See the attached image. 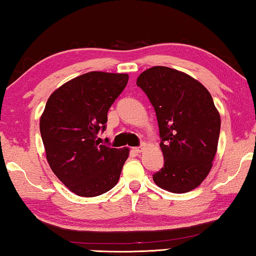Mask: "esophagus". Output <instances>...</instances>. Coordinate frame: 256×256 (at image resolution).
Returning <instances> with one entry per match:
<instances>
[{
	"label": "esophagus",
	"mask_w": 256,
	"mask_h": 256,
	"mask_svg": "<svg viewBox=\"0 0 256 256\" xmlns=\"http://www.w3.org/2000/svg\"><path fill=\"white\" fill-rule=\"evenodd\" d=\"M133 150H134V151H136V152H138H138H141V151H142V150H144V146H136V148H134Z\"/></svg>",
	"instance_id": "34e87169"
}]
</instances>
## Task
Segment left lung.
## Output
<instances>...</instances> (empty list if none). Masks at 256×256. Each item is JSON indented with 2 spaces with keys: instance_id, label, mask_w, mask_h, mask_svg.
Wrapping results in <instances>:
<instances>
[{
  "instance_id": "left-lung-1",
  "label": "left lung",
  "mask_w": 256,
  "mask_h": 256,
  "mask_svg": "<svg viewBox=\"0 0 256 256\" xmlns=\"http://www.w3.org/2000/svg\"><path fill=\"white\" fill-rule=\"evenodd\" d=\"M157 116L164 167L152 175L159 188L186 193L209 174L220 134V115L210 92L186 73L167 66L138 76Z\"/></svg>"
}]
</instances>
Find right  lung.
Returning a JSON list of instances; mask_svg holds the SVG:
<instances>
[{
  "mask_svg": "<svg viewBox=\"0 0 256 256\" xmlns=\"http://www.w3.org/2000/svg\"><path fill=\"white\" fill-rule=\"evenodd\" d=\"M128 81L126 73L88 72L60 86L46 102L40 128L47 162L76 196H98L118 184L128 148L100 144L98 133Z\"/></svg>",
  "mask_w": 256,
  "mask_h": 256,
  "instance_id": "obj_1",
  "label": "right lung"
}]
</instances>
